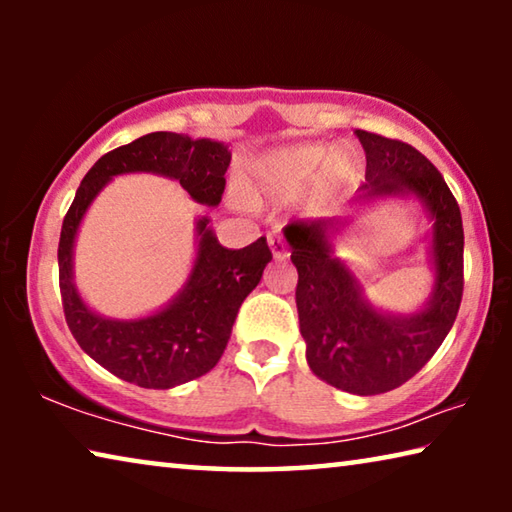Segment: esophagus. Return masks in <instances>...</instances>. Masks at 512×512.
<instances>
[{"mask_svg": "<svg viewBox=\"0 0 512 512\" xmlns=\"http://www.w3.org/2000/svg\"><path fill=\"white\" fill-rule=\"evenodd\" d=\"M268 246H271V253L277 262H282V259L289 257L287 241H284L280 235H268Z\"/></svg>", "mask_w": 512, "mask_h": 512, "instance_id": "esophagus-1", "label": "esophagus"}]
</instances>
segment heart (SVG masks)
<instances>
[{
	"label": "heart",
	"instance_id": "1",
	"mask_svg": "<svg viewBox=\"0 0 512 512\" xmlns=\"http://www.w3.org/2000/svg\"><path fill=\"white\" fill-rule=\"evenodd\" d=\"M357 173V155L348 149L329 153L323 144H298L275 151L255 164L246 183V194H296L318 178L325 189H336Z\"/></svg>",
	"mask_w": 512,
	"mask_h": 512
}]
</instances>
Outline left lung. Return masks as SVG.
Returning a JSON list of instances; mask_svg holds the SVG:
<instances>
[{"label":"left lung","instance_id":"left-lung-1","mask_svg":"<svg viewBox=\"0 0 512 512\" xmlns=\"http://www.w3.org/2000/svg\"><path fill=\"white\" fill-rule=\"evenodd\" d=\"M366 151V185L357 201L413 194L433 221L436 284L418 314H381L363 298V287L332 255L327 230L341 219L291 221L284 228L291 262L298 268L296 305L311 372L354 395H379L420 372L452 329L463 298V221L440 171L391 137L357 131Z\"/></svg>","mask_w":512,"mask_h":512}]
</instances>
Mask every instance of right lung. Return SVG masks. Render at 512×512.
<instances>
[{"mask_svg": "<svg viewBox=\"0 0 512 512\" xmlns=\"http://www.w3.org/2000/svg\"><path fill=\"white\" fill-rule=\"evenodd\" d=\"M230 167L228 146L178 133H149L94 162L76 189L58 241V282L69 332L83 352L112 375L142 388H173L210 372L228 345L241 302L273 259L266 237L230 250L216 241L210 219H198V253L185 289L169 307L137 320H110L81 300L72 282L76 230L103 185L119 173L151 171L180 180L203 205H219Z\"/></svg>", "mask_w": 512, "mask_h": 512, "instance_id": "obj_1", "label": "right lung"}]
</instances>
